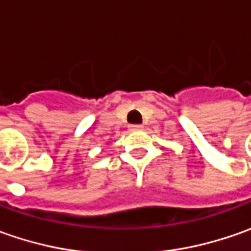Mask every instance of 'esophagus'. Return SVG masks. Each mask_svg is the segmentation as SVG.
Listing matches in <instances>:
<instances>
[{"label": "esophagus", "mask_w": 251, "mask_h": 251, "mask_svg": "<svg viewBox=\"0 0 251 251\" xmlns=\"http://www.w3.org/2000/svg\"><path fill=\"white\" fill-rule=\"evenodd\" d=\"M128 128H130V131H138L142 128V126L141 124H131Z\"/></svg>", "instance_id": "esophagus-1"}]
</instances>
